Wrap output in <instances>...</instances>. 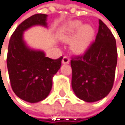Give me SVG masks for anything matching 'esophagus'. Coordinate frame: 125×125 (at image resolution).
Wrapping results in <instances>:
<instances>
[{
    "mask_svg": "<svg viewBox=\"0 0 125 125\" xmlns=\"http://www.w3.org/2000/svg\"><path fill=\"white\" fill-rule=\"evenodd\" d=\"M70 63V58L67 56H64L63 59H62V64H69Z\"/></svg>",
    "mask_w": 125,
    "mask_h": 125,
    "instance_id": "1",
    "label": "esophagus"
}]
</instances>
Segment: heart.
Instances as JSON below:
<instances>
[{
	"mask_svg": "<svg viewBox=\"0 0 125 125\" xmlns=\"http://www.w3.org/2000/svg\"><path fill=\"white\" fill-rule=\"evenodd\" d=\"M79 31L76 39L73 43V48L76 52L84 51L93 36V30L90 26H82V23L80 21H74L69 24L67 32L63 37V40L68 41L71 40L75 34Z\"/></svg>",
	"mask_w": 125,
	"mask_h": 125,
	"instance_id": "1",
	"label": "heart"
}]
</instances>
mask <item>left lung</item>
Listing matches in <instances>:
<instances>
[{
    "label": "left lung",
    "mask_w": 125,
    "mask_h": 125,
    "mask_svg": "<svg viewBox=\"0 0 125 125\" xmlns=\"http://www.w3.org/2000/svg\"><path fill=\"white\" fill-rule=\"evenodd\" d=\"M72 87L78 98L87 102L102 99L110 92L117 64L115 39L99 20L95 41L84 55L72 58Z\"/></svg>",
    "instance_id": "left-lung-1"
}]
</instances>
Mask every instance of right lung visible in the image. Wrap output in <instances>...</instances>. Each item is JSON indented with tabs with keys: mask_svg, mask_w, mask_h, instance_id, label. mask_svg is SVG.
Wrapping results in <instances>:
<instances>
[{
	"mask_svg": "<svg viewBox=\"0 0 125 125\" xmlns=\"http://www.w3.org/2000/svg\"><path fill=\"white\" fill-rule=\"evenodd\" d=\"M45 14H35L23 21L12 35L6 58L9 77L12 90L23 101L36 103L45 99L52 86V77L60 69L63 57L52 59L41 50L26 45L25 30L32 26H47Z\"/></svg>",
	"mask_w": 125,
	"mask_h": 125,
	"instance_id": "right-lung-1",
	"label": "right lung"
}]
</instances>
